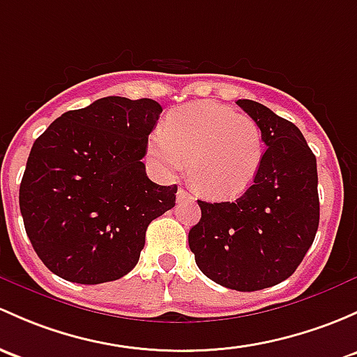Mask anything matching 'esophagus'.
<instances>
[{
  "instance_id": "obj_1",
  "label": "esophagus",
  "mask_w": 357,
  "mask_h": 357,
  "mask_svg": "<svg viewBox=\"0 0 357 357\" xmlns=\"http://www.w3.org/2000/svg\"><path fill=\"white\" fill-rule=\"evenodd\" d=\"M176 198H178V202H183V200H193V197H191V195L188 193V191L183 190V188H179V190H178V193H176Z\"/></svg>"
}]
</instances>
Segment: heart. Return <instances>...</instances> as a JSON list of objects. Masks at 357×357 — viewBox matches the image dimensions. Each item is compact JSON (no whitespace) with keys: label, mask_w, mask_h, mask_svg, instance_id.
Returning <instances> with one entry per match:
<instances>
[{"label":"heart","mask_w":357,"mask_h":357,"mask_svg":"<svg viewBox=\"0 0 357 357\" xmlns=\"http://www.w3.org/2000/svg\"><path fill=\"white\" fill-rule=\"evenodd\" d=\"M150 153L179 172L188 160L193 188L212 200L236 198L250 188L264 159V137L255 119L217 102L171 112L153 137Z\"/></svg>","instance_id":"obj_1"}]
</instances>
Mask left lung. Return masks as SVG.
Wrapping results in <instances>:
<instances>
[{"label":"left lung","mask_w":357,"mask_h":357,"mask_svg":"<svg viewBox=\"0 0 357 357\" xmlns=\"http://www.w3.org/2000/svg\"><path fill=\"white\" fill-rule=\"evenodd\" d=\"M258 123L267 150L253 185L236 202L198 200L202 219L188 243L213 282L251 292L294 273L320 222L317 157L296 125L264 104L239 99Z\"/></svg>","instance_id":"left-lung-1"}]
</instances>
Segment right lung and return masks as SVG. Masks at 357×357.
I'll use <instances>...</instances> for the list:
<instances>
[{
    "mask_svg": "<svg viewBox=\"0 0 357 357\" xmlns=\"http://www.w3.org/2000/svg\"><path fill=\"white\" fill-rule=\"evenodd\" d=\"M162 112L152 99L102 97L52 121L20 183V212L37 257L77 284L121 279L138 264L149 224L178 186L150 181L142 159Z\"/></svg>",
    "mask_w": 357,
    "mask_h": 357,
    "instance_id": "right-lung-1",
    "label": "right lung"
}]
</instances>
